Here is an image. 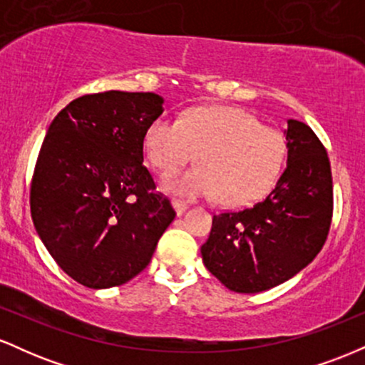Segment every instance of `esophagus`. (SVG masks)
I'll use <instances>...</instances> for the list:
<instances>
[{
  "label": "esophagus",
  "mask_w": 365,
  "mask_h": 365,
  "mask_svg": "<svg viewBox=\"0 0 365 365\" xmlns=\"http://www.w3.org/2000/svg\"><path fill=\"white\" fill-rule=\"evenodd\" d=\"M171 206H173V209H175V211H177L178 216L183 215V212L187 211V204L182 202V200H178V199L171 200Z\"/></svg>",
  "instance_id": "1"
}]
</instances>
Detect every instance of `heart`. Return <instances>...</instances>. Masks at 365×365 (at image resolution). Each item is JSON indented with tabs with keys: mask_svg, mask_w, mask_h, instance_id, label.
<instances>
[{
	"mask_svg": "<svg viewBox=\"0 0 365 365\" xmlns=\"http://www.w3.org/2000/svg\"><path fill=\"white\" fill-rule=\"evenodd\" d=\"M144 153L161 173L197 159L200 165L171 175L163 187L190 197L220 195L244 206L266 194L282 170L287 144L279 130L237 108H197L178 120L161 116L145 130Z\"/></svg>",
	"mask_w": 365,
	"mask_h": 365,
	"instance_id": "heart-1",
	"label": "heart"
}]
</instances>
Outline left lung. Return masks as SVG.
<instances>
[{
  "instance_id": "obj_1",
  "label": "left lung",
  "mask_w": 365,
  "mask_h": 365,
  "mask_svg": "<svg viewBox=\"0 0 365 365\" xmlns=\"http://www.w3.org/2000/svg\"><path fill=\"white\" fill-rule=\"evenodd\" d=\"M287 168L254 206L212 217L204 266L237 293L269 290L302 271L324 245L333 217L326 148L309 125L288 120Z\"/></svg>"
}]
</instances>
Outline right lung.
Returning <instances> with one entry per match:
<instances>
[{
  "mask_svg": "<svg viewBox=\"0 0 365 365\" xmlns=\"http://www.w3.org/2000/svg\"><path fill=\"white\" fill-rule=\"evenodd\" d=\"M154 92L73 99L49 125L31 183L36 232L58 266L87 288L127 283L150 262L175 220L144 163Z\"/></svg>",
  "mask_w": 365,
  "mask_h": 365,
  "instance_id": "right-lung-1",
  "label": "right lung"
}]
</instances>
